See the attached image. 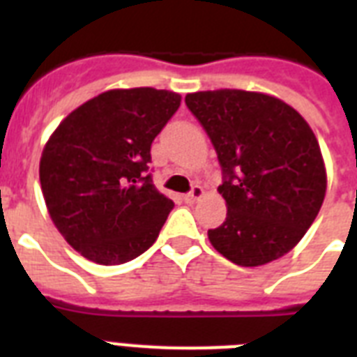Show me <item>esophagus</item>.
<instances>
[{"label": "esophagus", "mask_w": 357, "mask_h": 357, "mask_svg": "<svg viewBox=\"0 0 357 357\" xmlns=\"http://www.w3.org/2000/svg\"><path fill=\"white\" fill-rule=\"evenodd\" d=\"M202 196H204V189H202L200 185H195L189 195H185V202L187 204H195L196 200H200Z\"/></svg>", "instance_id": "34e87169"}]
</instances>
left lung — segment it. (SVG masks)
Instances as JSON below:
<instances>
[{"label":"left lung","instance_id":"1","mask_svg":"<svg viewBox=\"0 0 357 357\" xmlns=\"http://www.w3.org/2000/svg\"><path fill=\"white\" fill-rule=\"evenodd\" d=\"M185 103L209 135L224 174L218 192L228 215L207 231L213 248L241 266L291 252L326 196V167L310 123L263 92H192Z\"/></svg>","mask_w":357,"mask_h":357}]
</instances>
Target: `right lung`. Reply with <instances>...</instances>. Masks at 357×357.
<instances>
[{"label":"right lung","mask_w":357,"mask_h":357,"mask_svg":"<svg viewBox=\"0 0 357 357\" xmlns=\"http://www.w3.org/2000/svg\"><path fill=\"white\" fill-rule=\"evenodd\" d=\"M181 96L113 89L72 111L47 139L40 187L64 241L98 265H122L155 243L174 202L151 181L150 148Z\"/></svg>","instance_id":"right-lung-1"}]
</instances>
